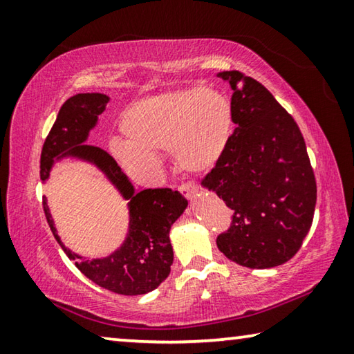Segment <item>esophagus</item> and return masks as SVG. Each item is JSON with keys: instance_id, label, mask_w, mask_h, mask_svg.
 I'll return each instance as SVG.
<instances>
[{"instance_id": "esophagus-1", "label": "esophagus", "mask_w": 354, "mask_h": 354, "mask_svg": "<svg viewBox=\"0 0 354 354\" xmlns=\"http://www.w3.org/2000/svg\"><path fill=\"white\" fill-rule=\"evenodd\" d=\"M179 190H181V194L185 196V198L192 200L194 198V194L196 192V187L192 183H185L183 185H179Z\"/></svg>"}]
</instances>
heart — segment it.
I'll list each match as a JSON object with an SVG mask.
<instances>
[{
	"label": "heart",
	"mask_w": 354,
	"mask_h": 354,
	"mask_svg": "<svg viewBox=\"0 0 354 354\" xmlns=\"http://www.w3.org/2000/svg\"><path fill=\"white\" fill-rule=\"evenodd\" d=\"M231 101L214 88H173L145 97L124 109L120 129L127 140L111 142V151L131 175L158 170V153L170 151L184 173H206L223 158L232 136Z\"/></svg>",
	"instance_id": "1"
}]
</instances>
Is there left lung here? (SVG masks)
<instances>
[{"mask_svg":"<svg viewBox=\"0 0 354 354\" xmlns=\"http://www.w3.org/2000/svg\"><path fill=\"white\" fill-rule=\"evenodd\" d=\"M218 76L232 88L237 128L201 181L234 212L217 247L242 267H277L297 254L313 225L317 185L306 143L261 82L236 70Z\"/></svg>","mask_w":354,"mask_h":354,"instance_id":"1","label":"left lung"}]
</instances>
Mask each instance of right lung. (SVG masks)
Returning a JSON list of instances; mask_svg holds the SVG:
<instances>
[{
  "instance_id": "1",
  "label": "right lung",
  "mask_w": 354,
  "mask_h": 354,
  "mask_svg": "<svg viewBox=\"0 0 354 354\" xmlns=\"http://www.w3.org/2000/svg\"><path fill=\"white\" fill-rule=\"evenodd\" d=\"M109 100L104 93H77L65 101L41 148L40 179L46 183L53 165L64 158L97 167L122 198L128 200L129 226L123 243L109 256L86 259L61 241L46 198H44V211L56 241L82 274L120 295H143L159 287L170 274L173 263L170 230L187 207V200L171 189L136 192L133 183L111 154L87 145L88 134L97 127L98 115L104 112Z\"/></svg>"
}]
</instances>
